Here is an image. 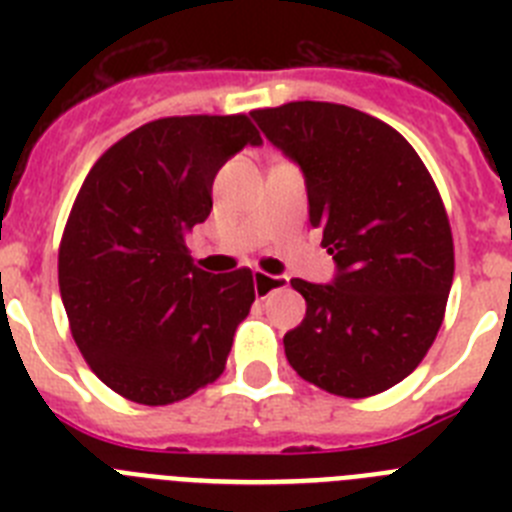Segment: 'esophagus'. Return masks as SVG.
I'll use <instances>...</instances> for the list:
<instances>
[{
    "label": "esophagus",
    "instance_id": "34e87169",
    "mask_svg": "<svg viewBox=\"0 0 512 512\" xmlns=\"http://www.w3.org/2000/svg\"><path fill=\"white\" fill-rule=\"evenodd\" d=\"M287 282L289 279L284 277V274H264V271H256V274H253V292H256V297L264 300V297H269L274 289L284 287Z\"/></svg>",
    "mask_w": 512,
    "mask_h": 512
}]
</instances>
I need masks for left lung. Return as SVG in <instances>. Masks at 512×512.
Listing matches in <instances>:
<instances>
[{
  "label": "left lung",
  "mask_w": 512,
  "mask_h": 512,
  "mask_svg": "<svg viewBox=\"0 0 512 512\" xmlns=\"http://www.w3.org/2000/svg\"><path fill=\"white\" fill-rule=\"evenodd\" d=\"M271 146L300 166L312 228L336 274L292 279L305 318L284 336L297 374L341 397H369L408 377L441 328L454 241L438 189L395 128L333 102L251 112Z\"/></svg>",
  "instance_id": "obj_1"
}]
</instances>
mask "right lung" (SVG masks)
<instances>
[{
	"mask_svg": "<svg viewBox=\"0 0 512 512\" xmlns=\"http://www.w3.org/2000/svg\"><path fill=\"white\" fill-rule=\"evenodd\" d=\"M246 146H261L246 115L164 117L117 140L81 184L58 287L81 356L117 395L169 405L223 374L253 277L197 269L184 235Z\"/></svg>",
	"mask_w": 512,
	"mask_h": 512,
	"instance_id": "add662e5",
	"label": "right lung"
}]
</instances>
